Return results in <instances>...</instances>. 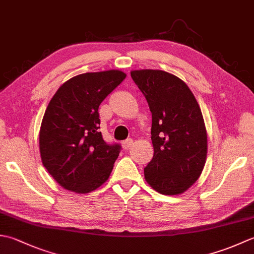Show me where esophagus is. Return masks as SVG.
<instances>
[{"label":"esophagus","instance_id":"1","mask_svg":"<svg viewBox=\"0 0 254 254\" xmlns=\"http://www.w3.org/2000/svg\"><path fill=\"white\" fill-rule=\"evenodd\" d=\"M132 145H133V139L127 138V141H124L122 143V147H123V149H128V148L132 147Z\"/></svg>","mask_w":254,"mask_h":254}]
</instances>
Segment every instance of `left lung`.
Listing matches in <instances>:
<instances>
[{
    "instance_id": "1",
    "label": "left lung",
    "mask_w": 254,
    "mask_h": 254,
    "mask_svg": "<svg viewBox=\"0 0 254 254\" xmlns=\"http://www.w3.org/2000/svg\"><path fill=\"white\" fill-rule=\"evenodd\" d=\"M131 76L152 112L154 156L145 180L165 195L186 192L201 176L207 133L195 97L182 79L160 69H135Z\"/></svg>"
}]
</instances>
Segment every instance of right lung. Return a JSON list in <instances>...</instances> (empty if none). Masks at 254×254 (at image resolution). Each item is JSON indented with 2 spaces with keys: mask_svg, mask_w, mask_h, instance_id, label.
I'll list each match as a JSON object with an SVG mask.
<instances>
[{
  "mask_svg": "<svg viewBox=\"0 0 254 254\" xmlns=\"http://www.w3.org/2000/svg\"><path fill=\"white\" fill-rule=\"evenodd\" d=\"M126 77L119 69L76 75L48 105L39 132L41 161L66 190L89 193L109 178L121 146L102 138L98 108Z\"/></svg>",
  "mask_w": 254,
  "mask_h": 254,
  "instance_id": "1",
  "label": "right lung"
}]
</instances>
